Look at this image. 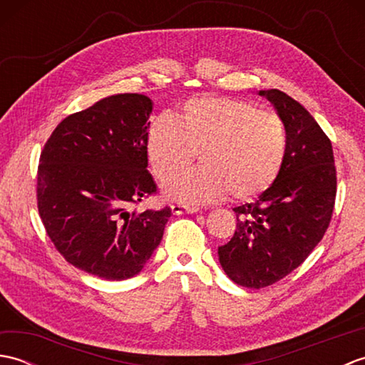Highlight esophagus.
Returning a JSON list of instances; mask_svg holds the SVG:
<instances>
[{
    "label": "esophagus",
    "instance_id": "1",
    "mask_svg": "<svg viewBox=\"0 0 365 365\" xmlns=\"http://www.w3.org/2000/svg\"><path fill=\"white\" fill-rule=\"evenodd\" d=\"M170 210H173L174 215H191L199 212L197 207H190V205H180V204H174L170 205Z\"/></svg>",
    "mask_w": 365,
    "mask_h": 365
}]
</instances>
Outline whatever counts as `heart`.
<instances>
[{"label":"heart","mask_w":365,"mask_h":365,"mask_svg":"<svg viewBox=\"0 0 365 365\" xmlns=\"http://www.w3.org/2000/svg\"><path fill=\"white\" fill-rule=\"evenodd\" d=\"M199 153L201 168L174 179L165 196L183 205L216 202L230 195L247 200L267 191L287 153L282 119L245 100L191 98L174 120L161 115L147 135V158L161 182L189 165Z\"/></svg>","instance_id":"1"}]
</instances>
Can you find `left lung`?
<instances>
[{
	"label": "left lung",
	"mask_w": 365,
	"mask_h": 365,
	"mask_svg": "<svg viewBox=\"0 0 365 365\" xmlns=\"http://www.w3.org/2000/svg\"><path fill=\"white\" fill-rule=\"evenodd\" d=\"M287 130V153L276 182L255 202L235 207L237 230L218 247L235 284L262 289L298 268L327 232L336 200L332 145L304 106L282 91H259Z\"/></svg>",
	"instance_id": "obj_1"
}]
</instances>
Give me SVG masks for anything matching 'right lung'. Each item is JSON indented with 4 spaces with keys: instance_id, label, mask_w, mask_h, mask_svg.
Wrapping results in <instances>:
<instances>
[{
    "instance_id": "obj_1",
    "label": "right lung",
    "mask_w": 365,
    "mask_h": 365,
    "mask_svg": "<svg viewBox=\"0 0 365 365\" xmlns=\"http://www.w3.org/2000/svg\"><path fill=\"white\" fill-rule=\"evenodd\" d=\"M152 100L114 94L67 115L41 153L37 207L73 267L106 281L136 276L163 238L170 208L128 210L157 191L147 170Z\"/></svg>"
}]
</instances>
